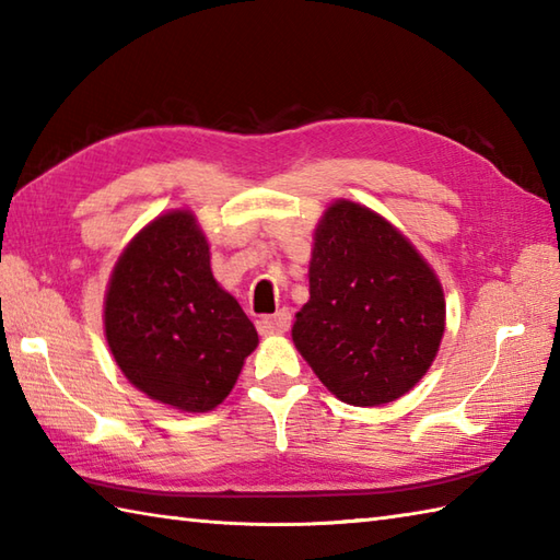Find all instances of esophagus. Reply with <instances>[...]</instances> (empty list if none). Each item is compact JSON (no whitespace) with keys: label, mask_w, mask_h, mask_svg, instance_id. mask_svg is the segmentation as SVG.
I'll list each match as a JSON object with an SVG mask.
<instances>
[{"label":"esophagus","mask_w":560,"mask_h":560,"mask_svg":"<svg viewBox=\"0 0 560 560\" xmlns=\"http://www.w3.org/2000/svg\"><path fill=\"white\" fill-rule=\"evenodd\" d=\"M291 327V313L289 311H277L273 315H265L259 319V329L265 335H281V331H289Z\"/></svg>","instance_id":"obj_1"}]
</instances>
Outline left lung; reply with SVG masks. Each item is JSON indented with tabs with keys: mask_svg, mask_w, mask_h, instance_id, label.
<instances>
[{
	"mask_svg": "<svg viewBox=\"0 0 560 560\" xmlns=\"http://www.w3.org/2000/svg\"><path fill=\"white\" fill-rule=\"evenodd\" d=\"M445 331L433 269L395 225L349 199L315 229L311 301L295 315V349L353 407L395 401L431 368Z\"/></svg>",
	"mask_w": 560,
	"mask_h": 560,
	"instance_id": "obj_1",
	"label": "left lung"
}]
</instances>
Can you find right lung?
I'll return each instance as SVG.
<instances>
[{
	"mask_svg": "<svg viewBox=\"0 0 560 560\" xmlns=\"http://www.w3.org/2000/svg\"><path fill=\"white\" fill-rule=\"evenodd\" d=\"M105 339L125 377L173 409L205 413L231 395L257 329L211 273L189 211L141 229L105 291Z\"/></svg>",
	"mask_w": 560,
	"mask_h": 560,
	"instance_id": "1",
	"label": "right lung"
}]
</instances>
